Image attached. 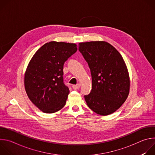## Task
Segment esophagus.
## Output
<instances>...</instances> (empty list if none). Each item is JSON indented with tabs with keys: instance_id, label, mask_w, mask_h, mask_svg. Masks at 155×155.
I'll return each mask as SVG.
<instances>
[{
	"instance_id": "esophagus-1",
	"label": "esophagus",
	"mask_w": 155,
	"mask_h": 155,
	"mask_svg": "<svg viewBox=\"0 0 155 155\" xmlns=\"http://www.w3.org/2000/svg\"><path fill=\"white\" fill-rule=\"evenodd\" d=\"M80 87V84L72 85V88H73L74 90H78V89H79Z\"/></svg>"
}]
</instances>
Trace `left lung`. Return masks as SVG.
<instances>
[{"instance_id": "obj_1", "label": "left lung", "mask_w": 155, "mask_h": 155, "mask_svg": "<svg viewBox=\"0 0 155 155\" xmlns=\"http://www.w3.org/2000/svg\"><path fill=\"white\" fill-rule=\"evenodd\" d=\"M79 51L91 70L92 90L84 96L86 104L100 115L112 114L128 97L130 78L118 51L105 41L79 43Z\"/></svg>"}]
</instances>
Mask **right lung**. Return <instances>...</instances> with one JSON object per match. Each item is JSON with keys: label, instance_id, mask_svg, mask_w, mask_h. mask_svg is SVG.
<instances>
[{"label": "right lung", "instance_id": "obj_1", "mask_svg": "<svg viewBox=\"0 0 155 155\" xmlns=\"http://www.w3.org/2000/svg\"><path fill=\"white\" fill-rule=\"evenodd\" d=\"M77 51L75 43L50 41L34 54L25 74V87L31 102L46 114L64 107L69 90L63 82L64 62Z\"/></svg>", "mask_w": 155, "mask_h": 155}]
</instances>
